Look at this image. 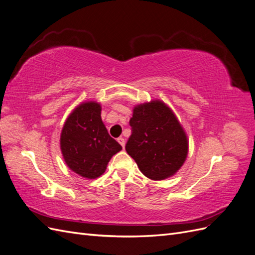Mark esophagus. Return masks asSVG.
Here are the masks:
<instances>
[{
	"instance_id": "obj_1",
	"label": "esophagus",
	"mask_w": 255,
	"mask_h": 255,
	"mask_svg": "<svg viewBox=\"0 0 255 255\" xmlns=\"http://www.w3.org/2000/svg\"><path fill=\"white\" fill-rule=\"evenodd\" d=\"M118 142L122 145V148L125 149V145H126V139H125V138H123V137H119V138H118Z\"/></svg>"
}]
</instances>
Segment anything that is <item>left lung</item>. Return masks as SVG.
<instances>
[{"label": "left lung", "mask_w": 255, "mask_h": 255, "mask_svg": "<svg viewBox=\"0 0 255 255\" xmlns=\"http://www.w3.org/2000/svg\"><path fill=\"white\" fill-rule=\"evenodd\" d=\"M126 150L143 175L161 181L180 170L188 154V138L173 111L160 100L138 104L129 120Z\"/></svg>", "instance_id": "obj_1"}]
</instances>
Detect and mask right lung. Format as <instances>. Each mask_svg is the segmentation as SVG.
Segmentation results:
<instances>
[{"mask_svg":"<svg viewBox=\"0 0 255 255\" xmlns=\"http://www.w3.org/2000/svg\"><path fill=\"white\" fill-rule=\"evenodd\" d=\"M101 104L83 102L68 116L60 133L65 163L85 179L101 176L107 164L122 146L107 132L101 118Z\"/></svg>","mask_w":255,"mask_h":255,"instance_id":"1","label":"right lung"}]
</instances>
